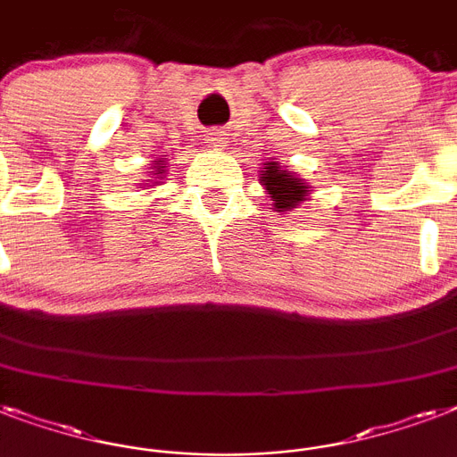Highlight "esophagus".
<instances>
[{
    "mask_svg": "<svg viewBox=\"0 0 457 457\" xmlns=\"http://www.w3.org/2000/svg\"><path fill=\"white\" fill-rule=\"evenodd\" d=\"M206 146H211V149H222V146H228V137H225V132H220V130L208 132Z\"/></svg>",
    "mask_w": 457,
    "mask_h": 457,
    "instance_id": "obj_1",
    "label": "esophagus"
}]
</instances>
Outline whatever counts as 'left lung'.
Wrapping results in <instances>:
<instances>
[{"instance_id":"8db88e82","label":"left lung","mask_w":457,"mask_h":457,"mask_svg":"<svg viewBox=\"0 0 457 457\" xmlns=\"http://www.w3.org/2000/svg\"><path fill=\"white\" fill-rule=\"evenodd\" d=\"M258 178H261L268 199L272 201V211H278V213L296 208L312 192L305 179H301L296 172L285 170L278 161H265L263 170H258Z\"/></svg>"}]
</instances>
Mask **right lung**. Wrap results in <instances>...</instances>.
Wrapping results in <instances>:
<instances>
[{
	"instance_id": "obj_1",
	"label": "right lung",
	"mask_w": 457,
	"mask_h": 457,
	"mask_svg": "<svg viewBox=\"0 0 457 457\" xmlns=\"http://www.w3.org/2000/svg\"><path fill=\"white\" fill-rule=\"evenodd\" d=\"M165 170H168V161L165 158H156L152 163V170H149V178L152 179H145V189L146 187H156L161 179H163Z\"/></svg>"
}]
</instances>
